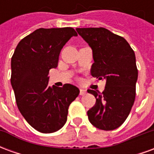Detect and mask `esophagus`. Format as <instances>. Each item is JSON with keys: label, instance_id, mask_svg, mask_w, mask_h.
<instances>
[{"label": "esophagus", "instance_id": "obj_1", "mask_svg": "<svg viewBox=\"0 0 154 154\" xmlns=\"http://www.w3.org/2000/svg\"><path fill=\"white\" fill-rule=\"evenodd\" d=\"M87 94V91L83 89H80V95L81 96H85Z\"/></svg>", "mask_w": 154, "mask_h": 154}]
</instances>
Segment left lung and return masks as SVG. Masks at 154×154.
I'll use <instances>...</instances> for the list:
<instances>
[{
	"label": "left lung",
	"instance_id": "8db88e82",
	"mask_svg": "<svg viewBox=\"0 0 154 154\" xmlns=\"http://www.w3.org/2000/svg\"><path fill=\"white\" fill-rule=\"evenodd\" d=\"M78 35L92 49L91 74L106 80L102 93L88 90L96 104L87 111L97 129L113 130L125 121L135 99L138 69L135 54L125 38L105 28H77Z\"/></svg>",
	"mask_w": 154,
	"mask_h": 154
}]
</instances>
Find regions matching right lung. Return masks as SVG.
<instances>
[{"label":"right lung","instance_id":"right-lung-1","mask_svg":"<svg viewBox=\"0 0 154 154\" xmlns=\"http://www.w3.org/2000/svg\"><path fill=\"white\" fill-rule=\"evenodd\" d=\"M77 32L71 27L38 29L20 41L11 57V82L20 112L41 133L60 129L68 107L80 91L72 84L48 86V72L56 68L61 49Z\"/></svg>","mask_w":154,"mask_h":154}]
</instances>
